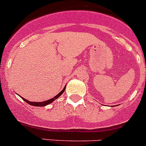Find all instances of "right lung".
I'll use <instances>...</instances> for the list:
<instances>
[{
    "label": "right lung",
    "mask_w": 146,
    "mask_h": 146,
    "mask_svg": "<svg viewBox=\"0 0 146 146\" xmlns=\"http://www.w3.org/2000/svg\"><path fill=\"white\" fill-rule=\"evenodd\" d=\"M65 89H66V86L64 87L63 90H62V91H61L58 94V95H56V96L54 97L53 98L48 100L44 101V102H31V101H29V100H27L24 99V98H22V97H21V96L20 97L22 98V99L23 100L25 101V102H27V103L29 104L30 105H32V106H36V107H44V106H46V105H49V104L52 103V102H53L55 100H56L57 98H59V97H60L61 95L63 94L64 92V90H65Z\"/></svg>",
    "instance_id": "1"
}]
</instances>
